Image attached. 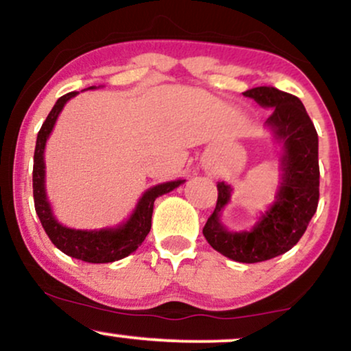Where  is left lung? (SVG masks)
Segmentation results:
<instances>
[{
    "label": "left lung",
    "mask_w": 351,
    "mask_h": 351,
    "mask_svg": "<svg viewBox=\"0 0 351 351\" xmlns=\"http://www.w3.org/2000/svg\"><path fill=\"white\" fill-rule=\"evenodd\" d=\"M245 97L259 106L272 107L265 125L284 145L282 183L276 203L251 231L231 232L223 226L219 213L229 203L231 186L217 183V203L208 217L203 234L213 249L237 263L254 264L287 252L300 241L318 206V135L304 104L295 95L276 87H254Z\"/></svg>",
    "instance_id": "obj_1"
}]
</instances>
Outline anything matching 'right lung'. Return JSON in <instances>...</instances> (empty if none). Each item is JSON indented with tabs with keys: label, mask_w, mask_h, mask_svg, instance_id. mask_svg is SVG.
Returning a JSON list of instances; mask_svg holds the SVG:
<instances>
[{
	"label": "right lung",
	"mask_w": 351,
	"mask_h": 351,
	"mask_svg": "<svg viewBox=\"0 0 351 351\" xmlns=\"http://www.w3.org/2000/svg\"><path fill=\"white\" fill-rule=\"evenodd\" d=\"M77 94L79 92H69V94L58 99V102L52 107L46 122L43 123L41 130L38 134L33 167L34 208L46 234L49 236L52 244L64 254L92 264L114 263V261L127 257L128 254L136 251L138 245H142L152 228V215L155 199L165 195V193H170L175 188H178L181 183H184V180L168 181V183L156 184V186L147 189L142 198H140L138 204H136L135 211L132 213L130 219L117 228L100 229V231H80V229L62 226L52 215L51 204L46 196V188H44V176H46L44 148H46V142L49 138L52 128H54V123L58 120L60 110L66 106L67 100Z\"/></svg>",
	"instance_id": "obj_1"
}]
</instances>
